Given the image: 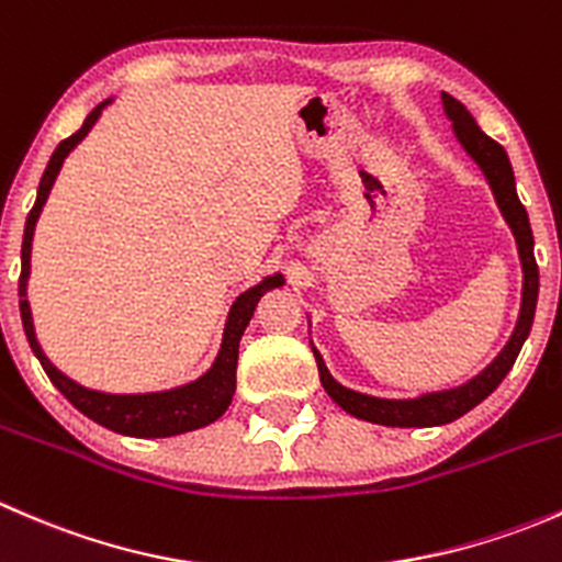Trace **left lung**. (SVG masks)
Here are the masks:
<instances>
[{
    "label": "left lung",
    "mask_w": 562,
    "mask_h": 562,
    "mask_svg": "<svg viewBox=\"0 0 562 562\" xmlns=\"http://www.w3.org/2000/svg\"><path fill=\"white\" fill-rule=\"evenodd\" d=\"M443 98L446 116L454 124V133L459 144L464 146L470 157L479 162V168L484 171L486 181H490L492 192H495V201L501 206L503 217L512 225L514 236H517L519 258H522V271H525V285H522V310H519L517 328H514L512 339H508L506 348L501 350L495 361L486 367L484 372L468 381L464 386L449 389V391H435V394H424L418 400H378V396L359 394V391H350L339 386L331 375H328L326 364L317 356V375H321L323 389L326 394L342 407L345 413L356 418H364V422L383 424V427H440V424L457 422L459 416H464L468 411H473L479 402H484L503 383V378L508 375V370L517 361L519 350H522L527 334H530L532 315H536V302H538V266L536 255H532V231L530 220H527L525 206L519 203L517 184H514V171L512 162H508L506 149H503L497 140H492L490 135L481 133V127L475 124V119L470 116V111L459 103L451 94H440Z\"/></svg>",
    "instance_id": "left-lung-1"
}]
</instances>
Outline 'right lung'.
<instances>
[{"mask_svg": "<svg viewBox=\"0 0 562 562\" xmlns=\"http://www.w3.org/2000/svg\"><path fill=\"white\" fill-rule=\"evenodd\" d=\"M111 103H100L92 113L87 116V122L81 124L78 133H72L70 138L61 140L59 146L50 155L48 166H45L43 179L37 187V201L32 206L30 217H26L24 228V245H21V277H19V307H21V321H24L26 339H30V348L35 350V356L43 364L45 375L50 378L56 389L83 413L92 422L103 424L105 429L113 432L130 435V438H171V435L190 432V429L206 427V424L217 422L225 411H228L231 400H234L236 391V364H239V339L245 334L249 317H252L255 307H258L260 296L271 288L282 285V274L266 277L260 285L249 288L241 293L239 299L231 307L228 323H225L223 334V348H220L217 361L212 364V370L206 372L198 381L187 383V386L171 389V391H157V394H103V391H92L78 386L76 381H70L67 375H61L48 359H45L43 348L37 345L35 326H32V313L30 302H26V277H30V255H32V236H35V223L43 212V203L48 198L50 187H54L56 173H59L65 157L81 144L83 135L92 130V124L98 122L100 111Z\"/></svg>", "mask_w": 562, "mask_h": 562, "instance_id": "1", "label": "right lung"}]
</instances>
